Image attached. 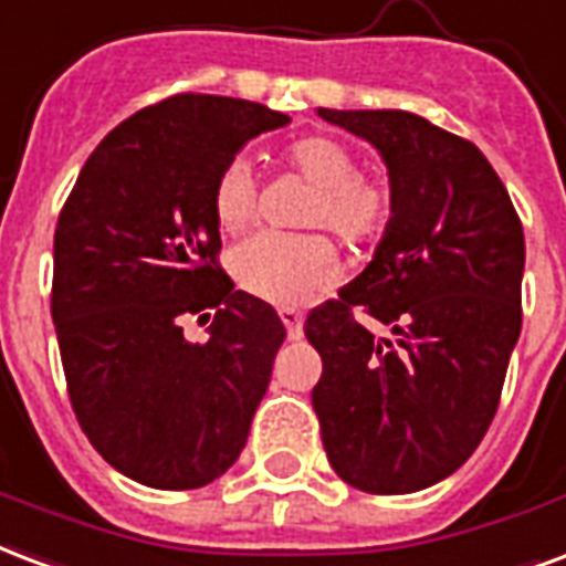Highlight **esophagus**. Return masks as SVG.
<instances>
[{
	"label": "esophagus",
	"instance_id": "1",
	"mask_svg": "<svg viewBox=\"0 0 566 566\" xmlns=\"http://www.w3.org/2000/svg\"><path fill=\"white\" fill-rule=\"evenodd\" d=\"M280 318H283V325H286L289 339H298L301 337V325H304V316H301L298 310L283 307V310H280Z\"/></svg>",
	"mask_w": 566,
	"mask_h": 566
}]
</instances>
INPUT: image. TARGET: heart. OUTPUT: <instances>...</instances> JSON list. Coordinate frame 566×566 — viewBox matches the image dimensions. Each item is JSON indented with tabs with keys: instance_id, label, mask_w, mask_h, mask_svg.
Listing matches in <instances>:
<instances>
[{
	"instance_id": "heart-1",
	"label": "heart",
	"mask_w": 566,
	"mask_h": 566,
	"mask_svg": "<svg viewBox=\"0 0 566 566\" xmlns=\"http://www.w3.org/2000/svg\"><path fill=\"white\" fill-rule=\"evenodd\" d=\"M280 160L313 181L304 208L307 227L334 229L348 244H376L394 220V187L360 172L355 151L325 134L292 139ZM211 211L227 235L248 232L259 218V185L248 160H229L211 190ZM238 286L253 298L292 307L316 298L339 277V253L325 232H259L232 253Z\"/></svg>"
}]
</instances>
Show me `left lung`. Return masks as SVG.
<instances>
[{"label":"left lung","instance_id":"obj_1","mask_svg":"<svg viewBox=\"0 0 566 566\" xmlns=\"http://www.w3.org/2000/svg\"><path fill=\"white\" fill-rule=\"evenodd\" d=\"M318 116L379 148L397 199L376 259L304 322L322 355V444L355 490H427L499 411L522 328V220L471 139L402 109ZM360 315L395 337L373 338Z\"/></svg>","mask_w":566,"mask_h":566}]
</instances>
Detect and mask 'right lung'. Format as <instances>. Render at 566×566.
<instances>
[{
    "label": "right lung",
    "instance_id": "1",
    "mask_svg": "<svg viewBox=\"0 0 566 566\" xmlns=\"http://www.w3.org/2000/svg\"><path fill=\"white\" fill-rule=\"evenodd\" d=\"M289 116L181 92L113 127L53 238L67 397L92 448L151 490H197L238 460L286 339L277 310L220 265L211 190L238 148ZM216 325L187 344L184 318Z\"/></svg>",
    "mask_w": 566,
    "mask_h": 566
}]
</instances>
